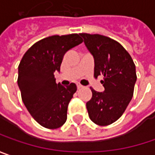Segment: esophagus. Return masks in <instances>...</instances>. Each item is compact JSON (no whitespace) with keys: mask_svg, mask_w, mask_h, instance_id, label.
Segmentation results:
<instances>
[{"mask_svg":"<svg viewBox=\"0 0 155 155\" xmlns=\"http://www.w3.org/2000/svg\"><path fill=\"white\" fill-rule=\"evenodd\" d=\"M77 88H78V89H81V88H82V86H81V85L78 84L77 85Z\"/></svg>","mask_w":155,"mask_h":155,"instance_id":"obj_1","label":"esophagus"}]
</instances>
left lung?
I'll use <instances>...</instances> for the list:
<instances>
[{
    "mask_svg": "<svg viewBox=\"0 0 155 155\" xmlns=\"http://www.w3.org/2000/svg\"><path fill=\"white\" fill-rule=\"evenodd\" d=\"M94 60V77L103 76L104 91L91 88L92 98L87 102L90 120L99 126L116 121L131 101L136 72L134 61L124 48L111 38L101 35L80 34Z\"/></svg>",
    "mask_w": 155,
    "mask_h": 155,
    "instance_id": "8db88e82",
    "label": "left lung"
}]
</instances>
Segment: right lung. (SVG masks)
Listing matches in <instances>:
<instances>
[{"label":"right lung","mask_w":155,"mask_h":155,"mask_svg":"<svg viewBox=\"0 0 155 155\" xmlns=\"http://www.w3.org/2000/svg\"><path fill=\"white\" fill-rule=\"evenodd\" d=\"M82 42L78 34L53 35L35 43L25 53L18 67V86L28 111L41 126L49 129L67 120L69 101L77 90L71 83L66 87L56 83L64 54Z\"/></svg>","instance_id":"add662e5"}]
</instances>
